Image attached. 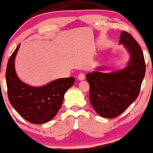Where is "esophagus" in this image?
<instances>
[{"label":"esophagus","instance_id":"1","mask_svg":"<svg viewBox=\"0 0 153 153\" xmlns=\"http://www.w3.org/2000/svg\"><path fill=\"white\" fill-rule=\"evenodd\" d=\"M78 77V79L80 80H84V79H85V75H84V73H79Z\"/></svg>","mask_w":153,"mask_h":153}]
</instances>
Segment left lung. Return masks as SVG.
<instances>
[{
  "label": "left lung",
  "mask_w": 153,
  "mask_h": 153,
  "mask_svg": "<svg viewBox=\"0 0 153 153\" xmlns=\"http://www.w3.org/2000/svg\"><path fill=\"white\" fill-rule=\"evenodd\" d=\"M119 44L124 45L130 54L125 68L113 73L94 71L86 75L90 85V102L95 111L105 118L117 117L134 102L140 94L145 74L143 52L136 40L122 31Z\"/></svg>",
  "instance_id": "8db88e82"
}]
</instances>
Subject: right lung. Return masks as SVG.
Wrapping results in <instances>:
<instances>
[{
	"label": "right lung",
	"mask_w": 153,
	"mask_h": 153,
	"mask_svg": "<svg viewBox=\"0 0 153 153\" xmlns=\"http://www.w3.org/2000/svg\"><path fill=\"white\" fill-rule=\"evenodd\" d=\"M18 45L7 64L6 79L10 104L24 119L32 124H43L53 119L60 108L65 92L74 84L75 78H59L41 87L24 83L15 71Z\"/></svg>",
	"instance_id": "right-lung-1"
}]
</instances>
